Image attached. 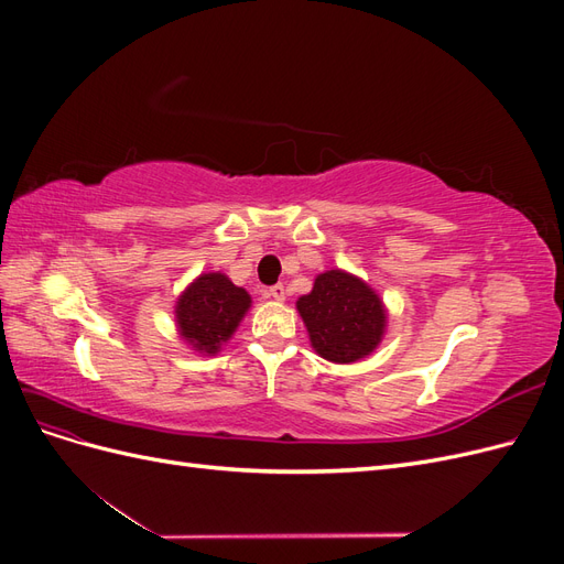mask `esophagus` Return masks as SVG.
Listing matches in <instances>:
<instances>
[{
    "label": "esophagus",
    "mask_w": 564,
    "mask_h": 564,
    "mask_svg": "<svg viewBox=\"0 0 564 564\" xmlns=\"http://www.w3.org/2000/svg\"><path fill=\"white\" fill-rule=\"evenodd\" d=\"M265 294H268L270 299H275V301H284V299H286V286H284V284H275V286H270Z\"/></svg>",
    "instance_id": "obj_1"
}]
</instances>
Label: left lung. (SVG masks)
I'll return each instance as SVG.
<instances>
[{"instance_id": "1", "label": "left lung", "mask_w": 564, "mask_h": 564, "mask_svg": "<svg viewBox=\"0 0 564 564\" xmlns=\"http://www.w3.org/2000/svg\"><path fill=\"white\" fill-rule=\"evenodd\" d=\"M313 348L329 362L348 365L379 346L386 327L381 299L344 270L315 278L313 292L296 301Z\"/></svg>"}]
</instances>
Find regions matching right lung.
I'll list each match as a JSON object with an SVG mask.
<instances>
[{"label":"right lung","instance_id":"1","mask_svg":"<svg viewBox=\"0 0 564 564\" xmlns=\"http://www.w3.org/2000/svg\"><path fill=\"white\" fill-rule=\"evenodd\" d=\"M251 299L220 272L197 278L176 303L181 336L199 352H218L249 311Z\"/></svg>","mask_w":564,"mask_h":564}]
</instances>
